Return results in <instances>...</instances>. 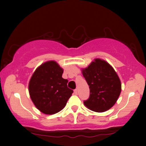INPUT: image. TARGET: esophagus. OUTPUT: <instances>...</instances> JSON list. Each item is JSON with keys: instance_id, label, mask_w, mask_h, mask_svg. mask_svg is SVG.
<instances>
[{"instance_id": "1", "label": "esophagus", "mask_w": 146, "mask_h": 146, "mask_svg": "<svg viewBox=\"0 0 146 146\" xmlns=\"http://www.w3.org/2000/svg\"><path fill=\"white\" fill-rule=\"evenodd\" d=\"M74 94L75 95L78 94V90L77 89H75L74 90Z\"/></svg>"}]
</instances>
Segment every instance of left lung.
<instances>
[{"instance_id":"8db88e82","label":"left lung","mask_w":146,"mask_h":146,"mask_svg":"<svg viewBox=\"0 0 146 146\" xmlns=\"http://www.w3.org/2000/svg\"><path fill=\"white\" fill-rule=\"evenodd\" d=\"M82 74L90 88V96L84 104L88 108L96 112L110 109L116 102L121 92L118 76L108 63L95 59Z\"/></svg>"}]
</instances>
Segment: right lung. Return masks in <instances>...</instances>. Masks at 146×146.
<instances>
[{
  "mask_svg": "<svg viewBox=\"0 0 146 146\" xmlns=\"http://www.w3.org/2000/svg\"><path fill=\"white\" fill-rule=\"evenodd\" d=\"M63 70L54 61L42 64L36 70L29 82L31 98L35 106L46 114H54L65 107L73 93L64 79Z\"/></svg>",
  "mask_w": 146,
  "mask_h": 146,
  "instance_id": "right-lung-1",
  "label": "right lung"
}]
</instances>
